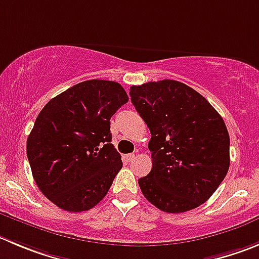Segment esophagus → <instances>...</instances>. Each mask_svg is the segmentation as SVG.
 Returning a JSON list of instances; mask_svg holds the SVG:
<instances>
[{
  "instance_id": "1",
  "label": "esophagus",
  "mask_w": 259,
  "mask_h": 259,
  "mask_svg": "<svg viewBox=\"0 0 259 259\" xmlns=\"http://www.w3.org/2000/svg\"><path fill=\"white\" fill-rule=\"evenodd\" d=\"M125 159H127L128 161H132V160L135 159V154H128V155H125Z\"/></svg>"
}]
</instances>
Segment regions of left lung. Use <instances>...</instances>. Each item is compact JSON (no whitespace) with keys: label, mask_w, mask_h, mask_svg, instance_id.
Wrapping results in <instances>:
<instances>
[{"label":"left lung","mask_w":259,"mask_h":259,"mask_svg":"<svg viewBox=\"0 0 259 259\" xmlns=\"http://www.w3.org/2000/svg\"><path fill=\"white\" fill-rule=\"evenodd\" d=\"M130 95L151 134L152 169L139 179L145 198L170 213L205 203L230 165V139L221 115L199 93L176 80L131 86Z\"/></svg>","instance_id":"obj_1"}]
</instances>
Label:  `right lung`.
<instances>
[{"label":"right lung","mask_w":259,"mask_h":259,"mask_svg":"<svg viewBox=\"0 0 259 259\" xmlns=\"http://www.w3.org/2000/svg\"><path fill=\"white\" fill-rule=\"evenodd\" d=\"M128 102L114 81L88 80L49 100L26 141L33 178L62 210L88 211L109 191L122 169L110 118Z\"/></svg>","instance_id":"obj_1"}]
</instances>
